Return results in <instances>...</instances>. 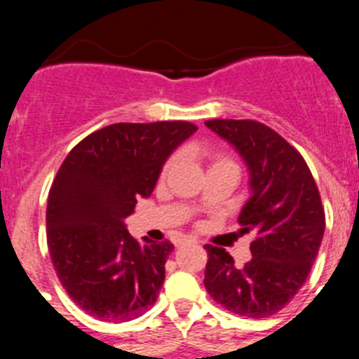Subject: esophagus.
I'll list each match as a JSON object with an SVG mask.
<instances>
[{"instance_id": "obj_1", "label": "esophagus", "mask_w": 359, "mask_h": 359, "mask_svg": "<svg viewBox=\"0 0 359 359\" xmlns=\"http://www.w3.org/2000/svg\"><path fill=\"white\" fill-rule=\"evenodd\" d=\"M187 242H191V238H187V236H184V238L175 240V245H177V247H179V245H184V243H187Z\"/></svg>"}]
</instances>
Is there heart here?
<instances>
[{"mask_svg": "<svg viewBox=\"0 0 359 359\" xmlns=\"http://www.w3.org/2000/svg\"><path fill=\"white\" fill-rule=\"evenodd\" d=\"M210 159H212V165H210V166H221V165H231V166H236L235 163L231 161V159L226 158V156H222V154H214V156H210ZM172 163H173V158H172V159H168V161H166L165 170H168L170 166H172Z\"/></svg>", "mask_w": 359, "mask_h": 359, "instance_id": "obj_1", "label": "heart"}]
</instances>
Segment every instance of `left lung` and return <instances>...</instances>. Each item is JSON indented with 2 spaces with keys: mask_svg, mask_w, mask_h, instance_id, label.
<instances>
[{
  "mask_svg": "<svg viewBox=\"0 0 359 359\" xmlns=\"http://www.w3.org/2000/svg\"><path fill=\"white\" fill-rule=\"evenodd\" d=\"M207 128L224 138L249 168L250 198L238 215L250 233L252 259L236 266L221 247L205 245V287L217 304L245 318H268L293 300L318 257L325 235L319 189L300 152L257 121L214 119Z\"/></svg>",
  "mask_w": 359,
  "mask_h": 359,
  "instance_id": "8db88e82",
  "label": "left lung"
}]
</instances>
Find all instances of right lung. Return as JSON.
Returning <instances> with one entry per match:
<instances>
[{
	"label": "right lung",
	"instance_id": "right-lung-1",
	"mask_svg": "<svg viewBox=\"0 0 359 359\" xmlns=\"http://www.w3.org/2000/svg\"><path fill=\"white\" fill-rule=\"evenodd\" d=\"M196 130L186 121L110 124L62 161L48 191L47 245L66 293L93 318L131 321L154 305L173 243H140L124 219Z\"/></svg>",
	"mask_w": 359,
	"mask_h": 359
}]
</instances>
